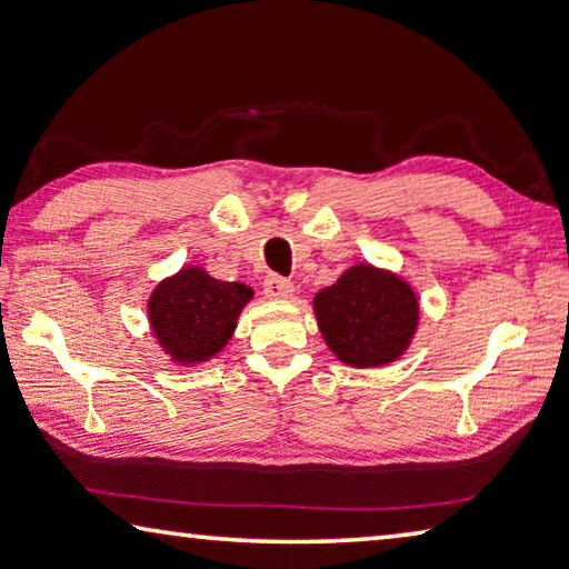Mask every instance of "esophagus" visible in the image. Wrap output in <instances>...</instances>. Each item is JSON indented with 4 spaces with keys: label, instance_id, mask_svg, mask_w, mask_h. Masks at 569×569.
Wrapping results in <instances>:
<instances>
[{
    "label": "esophagus",
    "instance_id": "1",
    "mask_svg": "<svg viewBox=\"0 0 569 569\" xmlns=\"http://www.w3.org/2000/svg\"><path fill=\"white\" fill-rule=\"evenodd\" d=\"M263 293L268 298H291L293 283L288 281V278H283V276L271 273V276L263 278Z\"/></svg>",
    "mask_w": 569,
    "mask_h": 569
}]
</instances>
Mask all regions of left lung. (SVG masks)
Segmentation results:
<instances>
[{
  "label": "left lung",
  "mask_w": 569,
  "mask_h": 569,
  "mask_svg": "<svg viewBox=\"0 0 569 569\" xmlns=\"http://www.w3.org/2000/svg\"><path fill=\"white\" fill-rule=\"evenodd\" d=\"M316 319L326 343L343 363L379 366L403 353L417 329L419 306L397 276L353 266L316 296Z\"/></svg>",
  "instance_id": "8db88e82"
}]
</instances>
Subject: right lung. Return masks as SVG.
Listing matches in <instances>:
<instances>
[{"mask_svg": "<svg viewBox=\"0 0 569 569\" xmlns=\"http://www.w3.org/2000/svg\"><path fill=\"white\" fill-rule=\"evenodd\" d=\"M250 296L253 291L243 283L218 281L200 268H182L150 296L152 331L176 361H206L228 343Z\"/></svg>", "mask_w": 569, "mask_h": 569, "instance_id": "obj_1", "label": "right lung"}]
</instances>
